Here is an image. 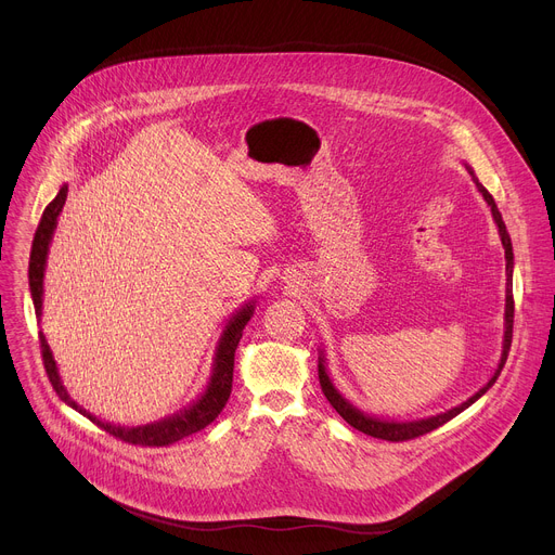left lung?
I'll list each match as a JSON object with an SVG mask.
<instances>
[{"label": "left lung", "mask_w": 555, "mask_h": 555, "mask_svg": "<svg viewBox=\"0 0 555 555\" xmlns=\"http://www.w3.org/2000/svg\"><path fill=\"white\" fill-rule=\"evenodd\" d=\"M478 188V192L482 194V198L487 201V206L491 208V217L498 225V234H500V241H502V247H505V259H507V298H505V336H502V354H500V361H498V367L493 372V376L489 378V383L485 387H480L472 398H467L465 402H461L459 408H451L442 414H436V416H429V418H421V421H385V418H376V416H370V414H363L359 408L351 405L349 400H345L340 396V391L332 385L330 376H327V370H325V357L321 351L319 357V380H321V387H323V393L325 398L330 400V405L343 416V421H347L351 427L367 434V436H374V438H380V440H389V442H400V440H412V438H418L427 431H434L438 429L440 425H444L447 421L456 418L461 412H465L469 405H474V402L498 380L502 367H505L507 363V357H509V347H512V336H514V283H512V276H514V249H512V238H509V232L505 228V221H502V215L498 212V206L493 196L487 192V188L476 179L474 170L469 166H465Z\"/></svg>", "instance_id": "8db88e82"}]
</instances>
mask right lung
<instances>
[{
  "instance_id": "add662e5",
  "label": "right lung",
  "mask_w": 555,
  "mask_h": 555,
  "mask_svg": "<svg viewBox=\"0 0 555 555\" xmlns=\"http://www.w3.org/2000/svg\"><path fill=\"white\" fill-rule=\"evenodd\" d=\"M68 196V185H62V190L57 192V196L50 201L46 206L41 221L37 225L35 238H33V249H30V263H28V285H30V296H33V306H35V314L41 317V304H43V272H46V259H48V245L53 241L55 228H57V217L66 204ZM255 304L257 300H249L238 312L232 314V319L228 321L217 351H215V361H212V374L210 380L206 385V391L201 393L192 405H188L185 410L166 416L157 423L150 425H139V427H121V425H113L106 421H99L96 416H92L90 412H86L83 408H79L77 402L68 396L62 376L57 372V363L53 359V351L48 347V340L43 336V332H39V345H41V357H43V367L48 374L50 385L57 391V396L70 405L73 410H77L79 414H83L86 418H90L96 427L106 429L108 434H113L115 438H121L124 442L130 444H143V447H164V444H172L185 436H192L196 431H201L204 427H208L225 408V402L230 398L232 391V372H234V351L236 345L243 336V330L247 325V321L255 314Z\"/></svg>"
}]
</instances>
